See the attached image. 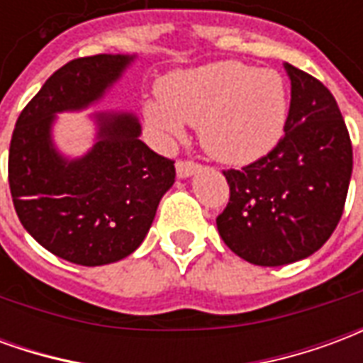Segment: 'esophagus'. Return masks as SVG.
<instances>
[{"mask_svg": "<svg viewBox=\"0 0 363 363\" xmlns=\"http://www.w3.org/2000/svg\"><path fill=\"white\" fill-rule=\"evenodd\" d=\"M200 165L198 163H192V161H179L177 163V177L179 179H189L192 174L196 173Z\"/></svg>", "mask_w": 363, "mask_h": 363, "instance_id": "1", "label": "esophagus"}]
</instances>
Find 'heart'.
Instances as JSON below:
<instances>
[{
    "instance_id": "obj_1",
    "label": "heart",
    "mask_w": 363,
    "mask_h": 363,
    "mask_svg": "<svg viewBox=\"0 0 363 363\" xmlns=\"http://www.w3.org/2000/svg\"><path fill=\"white\" fill-rule=\"evenodd\" d=\"M161 101L143 104V118L161 140L181 138L184 122L225 165H249L278 145L288 122L286 82L276 69L216 62L174 72L159 85Z\"/></svg>"
}]
</instances>
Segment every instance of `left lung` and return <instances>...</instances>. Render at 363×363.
I'll return each instance as SVG.
<instances>
[{"label":"left lung","mask_w":363,"mask_h":363,"mask_svg":"<svg viewBox=\"0 0 363 363\" xmlns=\"http://www.w3.org/2000/svg\"><path fill=\"white\" fill-rule=\"evenodd\" d=\"M291 83L286 135L267 157L223 171L229 204L218 231L237 257L284 267L319 251L340 221L352 177V143L333 93L284 64Z\"/></svg>","instance_id":"1"}]
</instances>
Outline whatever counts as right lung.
<instances>
[{"instance_id":"1","label":"right lung","mask_w":363,"mask_h":363,"mask_svg":"<svg viewBox=\"0 0 363 363\" xmlns=\"http://www.w3.org/2000/svg\"><path fill=\"white\" fill-rule=\"evenodd\" d=\"M134 60L135 54L72 60L46 79L13 130L15 212L35 241L74 264L103 267L132 255L174 182L173 161L140 140L134 112H91L95 140L79 157H67L54 143L58 114L101 103Z\"/></svg>"}]
</instances>
